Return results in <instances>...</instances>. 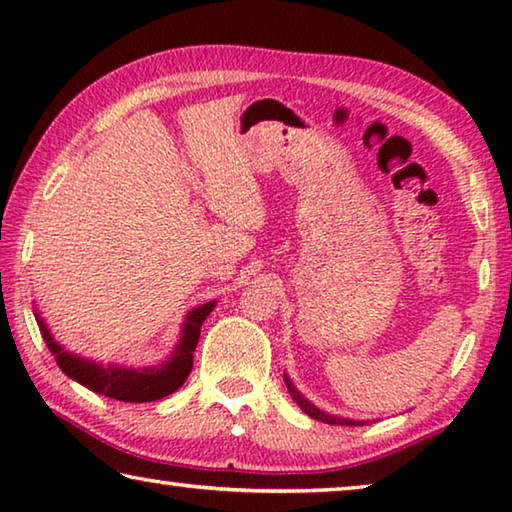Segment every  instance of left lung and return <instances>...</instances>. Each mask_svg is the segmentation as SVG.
<instances>
[{
    "instance_id": "obj_1",
    "label": "left lung",
    "mask_w": 512,
    "mask_h": 512,
    "mask_svg": "<svg viewBox=\"0 0 512 512\" xmlns=\"http://www.w3.org/2000/svg\"><path fill=\"white\" fill-rule=\"evenodd\" d=\"M284 384H287V388H289V395L293 397V402H296L302 411H305L309 418H314V420H318V422H327V424H348V427H363V422H359V420H348V418H334V415H329V413H325V411H320L318 406H314L311 404L307 397H302L300 395V391L296 386L291 384V379L284 375Z\"/></svg>"
}]
</instances>
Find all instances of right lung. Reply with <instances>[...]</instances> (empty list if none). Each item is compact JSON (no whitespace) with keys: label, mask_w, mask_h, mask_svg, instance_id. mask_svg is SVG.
<instances>
[{"label":"right lung","mask_w":512,"mask_h":512,"mask_svg":"<svg viewBox=\"0 0 512 512\" xmlns=\"http://www.w3.org/2000/svg\"><path fill=\"white\" fill-rule=\"evenodd\" d=\"M216 302H205V305L192 309L183 323V336H180V343L176 350L169 357V361L160 363V366H149V368H126V366H115V363H97L92 359H83L79 354H69L65 348L54 341V336L49 334V329L38 314V325L42 332V339H45L47 348L56 357V363L60 370L65 372L67 377L79 381L90 391L112 397V400L119 402H155L162 400L171 393H176L180 386L185 384L194 366V350L198 343V336H201V325L203 320L210 316Z\"/></svg>","instance_id":"1"}]
</instances>
